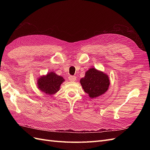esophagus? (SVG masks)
I'll return each mask as SVG.
<instances>
[{
  "instance_id": "esophagus-1",
  "label": "esophagus",
  "mask_w": 150,
  "mask_h": 150,
  "mask_svg": "<svg viewBox=\"0 0 150 150\" xmlns=\"http://www.w3.org/2000/svg\"><path fill=\"white\" fill-rule=\"evenodd\" d=\"M69 80L71 81V82H74V81H76V78L74 76H70L69 77Z\"/></svg>"
}]
</instances>
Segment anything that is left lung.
<instances>
[{
    "instance_id": "8db88e82",
    "label": "left lung",
    "mask_w": 150,
    "mask_h": 150,
    "mask_svg": "<svg viewBox=\"0 0 150 150\" xmlns=\"http://www.w3.org/2000/svg\"><path fill=\"white\" fill-rule=\"evenodd\" d=\"M80 83L91 98H96L108 90L110 80L108 74L92 67L85 72V76L81 79Z\"/></svg>"
}]
</instances>
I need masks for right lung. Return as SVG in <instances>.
Wrapping results in <instances>:
<instances>
[{
	"label": "right lung",
	"mask_w": 150,
	"mask_h": 150,
	"mask_svg": "<svg viewBox=\"0 0 150 150\" xmlns=\"http://www.w3.org/2000/svg\"><path fill=\"white\" fill-rule=\"evenodd\" d=\"M65 81L63 77L55 72H49L46 75H42L38 78V88L47 95H54L60 90V86Z\"/></svg>",
	"instance_id": "1"
}]
</instances>
